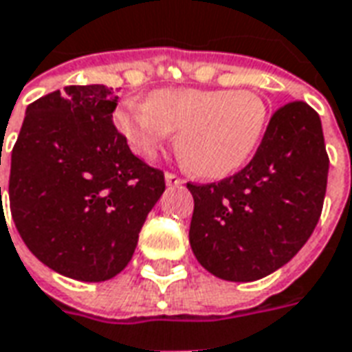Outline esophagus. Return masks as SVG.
<instances>
[{"label": "esophagus", "mask_w": 352, "mask_h": 352, "mask_svg": "<svg viewBox=\"0 0 352 352\" xmlns=\"http://www.w3.org/2000/svg\"><path fill=\"white\" fill-rule=\"evenodd\" d=\"M164 180H166V186H180V184H184V178H180L174 172H166L164 174Z\"/></svg>", "instance_id": "1"}]
</instances>
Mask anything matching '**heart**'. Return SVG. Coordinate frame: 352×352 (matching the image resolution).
Instances as JSON below:
<instances>
[{
    "label": "heart",
    "mask_w": 352,
    "mask_h": 352,
    "mask_svg": "<svg viewBox=\"0 0 352 352\" xmlns=\"http://www.w3.org/2000/svg\"><path fill=\"white\" fill-rule=\"evenodd\" d=\"M134 153L153 157L178 132L176 151L184 166L203 178L236 170L260 142L267 106L256 92L161 89L148 104L126 102L113 113Z\"/></svg>",
    "instance_id": "1"
}]
</instances>
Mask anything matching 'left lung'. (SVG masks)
Returning <instances> with one entry per match:
<instances>
[{
	"label": "left lung",
	"mask_w": 352,
	"mask_h": 352,
	"mask_svg": "<svg viewBox=\"0 0 352 352\" xmlns=\"http://www.w3.org/2000/svg\"><path fill=\"white\" fill-rule=\"evenodd\" d=\"M328 166L318 113L307 102H286L243 170L214 184H188L195 201L189 244L199 263L233 283L283 267L318 223Z\"/></svg>",
	"instance_id": "8db88e82"
}]
</instances>
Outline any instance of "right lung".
I'll return each mask as SVG.
<instances>
[{
	"label": "right lung",
	"mask_w": 352,
	"mask_h": 352,
	"mask_svg": "<svg viewBox=\"0 0 352 352\" xmlns=\"http://www.w3.org/2000/svg\"><path fill=\"white\" fill-rule=\"evenodd\" d=\"M117 96L69 85L32 102L11 153L9 206L47 267L102 283L131 261L164 174L134 155L113 124Z\"/></svg>",
	"instance_id": "1"
}]
</instances>
